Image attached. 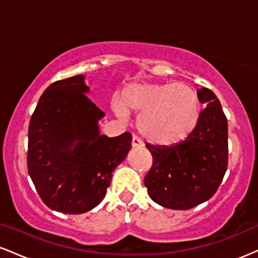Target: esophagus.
I'll use <instances>...</instances> for the list:
<instances>
[{
  "label": "esophagus",
  "instance_id": "obj_1",
  "mask_svg": "<svg viewBox=\"0 0 258 258\" xmlns=\"http://www.w3.org/2000/svg\"><path fill=\"white\" fill-rule=\"evenodd\" d=\"M143 146H144L143 141H142V139L139 138V137H137V136H133V138H132V147L142 148Z\"/></svg>",
  "mask_w": 258,
  "mask_h": 258
}]
</instances>
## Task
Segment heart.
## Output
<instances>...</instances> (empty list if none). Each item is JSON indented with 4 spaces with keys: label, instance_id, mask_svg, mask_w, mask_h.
<instances>
[{
    "label": "heart",
    "instance_id": "1",
    "mask_svg": "<svg viewBox=\"0 0 258 258\" xmlns=\"http://www.w3.org/2000/svg\"><path fill=\"white\" fill-rule=\"evenodd\" d=\"M114 110L123 120L128 111L137 112L142 135L153 143L170 146L195 128L201 106L198 94L186 85L136 82L125 88Z\"/></svg>",
    "mask_w": 258,
    "mask_h": 258
}]
</instances>
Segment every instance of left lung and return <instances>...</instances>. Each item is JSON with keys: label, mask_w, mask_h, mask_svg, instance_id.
<instances>
[{"label": "left lung", "mask_w": 258, "mask_h": 258, "mask_svg": "<svg viewBox=\"0 0 258 258\" xmlns=\"http://www.w3.org/2000/svg\"><path fill=\"white\" fill-rule=\"evenodd\" d=\"M197 94L206 108L184 141L170 147L146 144L153 166L144 185L152 200L167 209L189 210L211 199L227 171V117L214 92L203 87Z\"/></svg>", "instance_id": "1"}]
</instances>
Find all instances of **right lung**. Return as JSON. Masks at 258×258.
I'll return each mask as SVG.
<instances>
[{
	"label": "right lung",
	"instance_id": "1",
	"mask_svg": "<svg viewBox=\"0 0 258 258\" xmlns=\"http://www.w3.org/2000/svg\"><path fill=\"white\" fill-rule=\"evenodd\" d=\"M88 92L84 75L53 82L29 123V174L43 203L61 214H85L99 205L131 149V133L100 135L105 114Z\"/></svg>",
	"mask_w": 258,
	"mask_h": 258
}]
</instances>
